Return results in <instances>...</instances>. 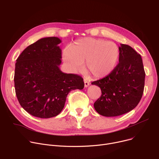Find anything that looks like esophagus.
<instances>
[{
  "label": "esophagus",
  "mask_w": 159,
  "mask_h": 159,
  "mask_svg": "<svg viewBox=\"0 0 159 159\" xmlns=\"http://www.w3.org/2000/svg\"><path fill=\"white\" fill-rule=\"evenodd\" d=\"M84 87H85V88L88 87L89 85V82L87 80H86V79L84 80Z\"/></svg>",
  "instance_id": "1"
}]
</instances>
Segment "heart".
<instances>
[{"label": "heart", "instance_id": "1", "mask_svg": "<svg viewBox=\"0 0 159 159\" xmlns=\"http://www.w3.org/2000/svg\"><path fill=\"white\" fill-rule=\"evenodd\" d=\"M120 58L119 46L104 39L84 38L70 48H65L63 58L72 71L79 70L85 62L86 70L95 78H103L116 68Z\"/></svg>", "mask_w": 159, "mask_h": 159}]
</instances>
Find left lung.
<instances>
[{"label": "left lung", "instance_id": "8db88e82", "mask_svg": "<svg viewBox=\"0 0 159 159\" xmlns=\"http://www.w3.org/2000/svg\"><path fill=\"white\" fill-rule=\"evenodd\" d=\"M119 63L104 78L91 82L101 89L94 103L96 111L104 116L126 113L138 105L144 88L145 71L140 54L131 46L121 44Z\"/></svg>", "mask_w": 159, "mask_h": 159}]
</instances>
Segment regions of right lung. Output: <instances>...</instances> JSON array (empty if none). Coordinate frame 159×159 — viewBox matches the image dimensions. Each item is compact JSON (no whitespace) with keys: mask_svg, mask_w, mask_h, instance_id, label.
<instances>
[{"mask_svg":"<svg viewBox=\"0 0 159 159\" xmlns=\"http://www.w3.org/2000/svg\"><path fill=\"white\" fill-rule=\"evenodd\" d=\"M61 43L55 37L40 39L25 49L16 61V97L24 109L37 117L48 119L58 115L70 91L84 87L79 75L60 70Z\"/></svg>","mask_w":159,"mask_h":159,"instance_id":"right-lung-1","label":"right lung"}]
</instances>
